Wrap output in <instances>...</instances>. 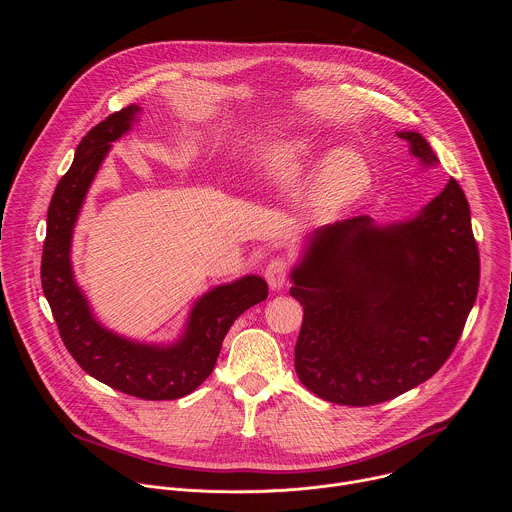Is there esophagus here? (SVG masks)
I'll list each match as a JSON object with an SVG mask.
<instances>
[{
  "instance_id": "1",
  "label": "esophagus",
  "mask_w": 512,
  "mask_h": 512,
  "mask_svg": "<svg viewBox=\"0 0 512 512\" xmlns=\"http://www.w3.org/2000/svg\"><path fill=\"white\" fill-rule=\"evenodd\" d=\"M287 261L285 259H271L265 267V279L271 289H281L287 281Z\"/></svg>"
}]
</instances>
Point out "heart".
<instances>
[{
	"mask_svg": "<svg viewBox=\"0 0 512 512\" xmlns=\"http://www.w3.org/2000/svg\"><path fill=\"white\" fill-rule=\"evenodd\" d=\"M249 172L257 186L271 190L289 188L314 173L306 186V206L314 216L350 206L371 184V168L358 154L324 148L304 133L255 143Z\"/></svg>",
	"mask_w": 512,
	"mask_h": 512,
	"instance_id": "obj_1",
	"label": "heart"
}]
</instances>
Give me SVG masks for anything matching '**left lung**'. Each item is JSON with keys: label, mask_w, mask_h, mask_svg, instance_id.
Here are the masks:
<instances>
[{"label": "left lung", "mask_w": 512, "mask_h": 512, "mask_svg": "<svg viewBox=\"0 0 512 512\" xmlns=\"http://www.w3.org/2000/svg\"><path fill=\"white\" fill-rule=\"evenodd\" d=\"M421 170L440 164L417 131H399ZM304 308L296 373L324 401L364 407L403 395L442 369L476 302L478 247L452 178L407 221L371 216L306 237L289 271Z\"/></svg>", "instance_id": "8db88e82"}]
</instances>
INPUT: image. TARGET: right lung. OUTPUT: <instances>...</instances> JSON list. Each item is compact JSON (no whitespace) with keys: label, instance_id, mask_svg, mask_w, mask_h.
<instances>
[{"label":"right lung","instance_id":"1","mask_svg":"<svg viewBox=\"0 0 512 512\" xmlns=\"http://www.w3.org/2000/svg\"><path fill=\"white\" fill-rule=\"evenodd\" d=\"M139 113V105L121 109L95 125L79 143L75 160L48 206L40 275L60 338L85 373L131 397L168 401L204 383L229 328L245 310L267 298V283L259 275H243L208 289L192 304L174 342H139L97 320L72 271V235L111 143L137 123Z\"/></svg>","mask_w":512,"mask_h":512}]
</instances>
